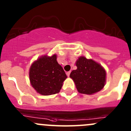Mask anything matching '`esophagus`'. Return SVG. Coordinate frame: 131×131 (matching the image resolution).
I'll return each mask as SVG.
<instances>
[{"label":"esophagus","mask_w":131,"mask_h":131,"mask_svg":"<svg viewBox=\"0 0 131 131\" xmlns=\"http://www.w3.org/2000/svg\"><path fill=\"white\" fill-rule=\"evenodd\" d=\"M70 73H71V71H68V72H66V75L69 77L70 75Z\"/></svg>","instance_id":"1"}]
</instances>
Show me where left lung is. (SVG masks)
I'll return each instance as SVG.
<instances>
[{
    "label": "left lung",
    "mask_w": 131,
    "mask_h": 131,
    "mask_svg": "<svg viewBox=\"0 0 131 131\" xmlns=\"http://www.w3.org/2000/svg\"><path fill=\"white\" fill-rule=\"evenodd\" d=\"M77 69L70 74L78 92L92 95L103 89L106 82V71L92 59L80 57L75 62Z\"/></svg>",
    "instance_id": "left-lung-1"
}]
</instances>
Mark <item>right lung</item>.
<instances>
[{"label":"right lung","mask_w":131,"mask_h":131,"mask_svg":"<svg viewBox=\"0 0 131 131\" xmlns=\"http://www.w3.org/2000/svg\"><path fill=\"white\" fill-rule=\"evenodd\" d=\"M29 81L36 92L42 95L58 93L67 78L62 66L58 64L56 54L41 56L29 69Z\"/></svg>","instance_id":"1"}]
</instances>
